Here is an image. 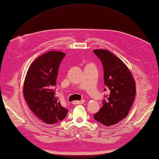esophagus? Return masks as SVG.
Listing matches in <instances>:
<instances>
[{"label":"esophagus","instance_id":"obj_1","mask_svg":"<svg viewBox=\"0 0 159 159\" xmlns=\"http://www.w3.org/2000/svg\"><path fill=\"white\" fill-rule=\"evenodd\" d=\"M85 102V100H80V101H74L73 104H82Z\"/></svg>","mask_w":159,"mask_h":159}]
</instances>
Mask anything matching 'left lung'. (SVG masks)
<instances>
[{
	"label": "left lung",
	"instance_id": "1",
	"mask_svg": "<svg viewBox=\"0 0 159 159\" xmlns=\"http://www.w3.org/2000/svg\"><path fill=\"white\" fill-rule=\"evenodd\" d=\"M93 52L102 62L104 83L109 89L102 107L93 117L99 123L109 126L128 116L135 98V83L127 66L113 53L100 49Z\"/></svg>",
	"mask_w": 159,
	"mask_h": 159
}]
</instances>
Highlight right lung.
I'll list each match as a JSON object with an SVG mask.
<instances>
[{"mask_svg":"<svg viewBox=\"0 0 159 159\" xmlns=\"http://www.w3.org/2000/svg\"><path fill=\"white\" fill-rule=\"evenodd\" d=\"M66 54L50 51L38 57L30 66L24 83L23 94L33 113L43 122L63 120L68 110L55 96V87L61 62Z\"/></svg>","mask_w":159,"mask_h":159,"instance_id":"add662e5","label":"right lung"}]
</instances>
